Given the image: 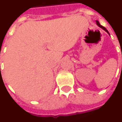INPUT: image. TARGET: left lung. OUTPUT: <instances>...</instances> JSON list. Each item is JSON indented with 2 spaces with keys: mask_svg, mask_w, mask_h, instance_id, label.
Returning a JSON list of instances; mask_svg holds the SVG:
<instances>
[{
  "mask_svg": "<svg viewBox=\"0 0 122 122\" xmlns=\"http://www.w3.org/2000/svg\"><path fill=\"white\" fill-rule=\"evenodd\" d=\"M97 25H98V26H99L100 28H102L103 30H105V31H106V32H108V30H106V29L104 27V26H102V25H100V23L98 22V21H97ZM108 34H109V33H108Z\"/></svg>",
  "mask_w": 122,
  "mask_h": 122,
  "instance_id": "8db88e82",
  "label": "left lung"
}]
</instances>
